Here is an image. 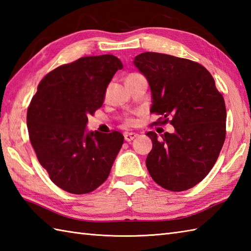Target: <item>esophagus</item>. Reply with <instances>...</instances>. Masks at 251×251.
Listing matches in <instances>:
<instances>
[{
  "label": "esophagus",
  "mask_w": 251,
  "mask_h": 251,
  "mask_svg": "<svg viewBox=\"0 0 251 251\" xmlns=\"http://www.w3.org/2000/svg\"><path fill=\"white\" fill-rule=\"evenodd\" d=\"M137 137H138V134H136V132H132V131H130V132H125V135H124L125 140H126L127 142L132 141V140H134L135 138H137Z\"/></svg>",
  "instance_id": "1"
}]
</instances>
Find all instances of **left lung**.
Listing matches in <instances>:
<instances>
[{
	"label": "left lung",
	"mask_w": 251,
	"mask_h": 251,
	"mask_svg": "<svg viewBox=\"0 0 251 251\" xmlns=\"http://www.w3.org/2000/svg\"><path fill=\"white\" fill-rule=\"evenodd\" d=\"M134 65L151 89L150 112L172 119L173 134L147 135L152 140L147 168L162 188L180 192L193 188L209 174L226 140L225 99L206 68L159 52H142Z\"/></svg>",
	"instance_id": "1"
}]
</instances>
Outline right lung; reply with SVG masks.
<instances>
[{
	"label": "right lung",
	"instance_id": "obj_1",
	"mask_svg": "<svg viewBox=\"0 0 251 251\" xmlns=\"http://www.w3.org/2000/svg\"><path fill=\"white\" fill-rule=\"evenodd\" d=\"M123 63L113 55L79 58L42 79L26 113L31 145L50 180L72 194L97 189L109 177L124 136L86 129Z\"/></svg>",
	"mask_w": 251,
	"mask_h": 251
}]
</instances>
